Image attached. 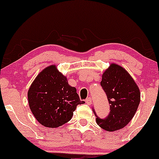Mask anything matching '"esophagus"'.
Segmentation results:
<instances>
[{"mask_svg":"<svg viewBox=\"0 0 159 159\" xmlns=\"http://www.w3.org/2000/svg\"><path fill=\"white\" fill-rule=\"evenodd\" d=\"M85 102H86L87 104H88V105H91L92 104V99L90 97H89V98H88L85 100Z\"/></svg>","mask_w":159,"mask_h":159,"instance_id":"34e87169","label":"esophagus"}]
</instances>
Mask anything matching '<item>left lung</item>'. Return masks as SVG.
Here are the masks:
<instances>
[{
  "label": "left lung",
  "instance_id": "obj_1",
  "mask_svg": "<svg viewBox=\"0 0 159 159\" xmlns=\"http://www.w3.org/2000/svg\"><path fill=\"white\" fill-rule=\"evenodd\" d=\"M100 84L110 104V112L103 119L95 114L97 125L107 131L120 130L131 121L137 110L139 89L128 71L115 63L104 71Z\"/></svg>",
  "mask_w": 159,
  "mask_h": 159
}]
</instances>
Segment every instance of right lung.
Wrapping results in <instances>:
<instances>
[{
	"label": "right lung",
	"mask_w": 159,
	"mask_h": 159,
	"mask_svg": "<svg viewBox=\"0 0 159 159\" xmlns=\"http://www.w3.org/2000/svg\"><path fill=\"white\" fill-rule=\"evenodd\" d=\"M76 91L57 66H50L31 83L28 91L29 107L43 126L58 128L70 121L77 106L84 102L80 100Z\"/></svg>",
	"instance_id": "1"
}]
</instances>
